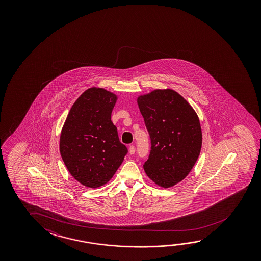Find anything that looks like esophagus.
<instances>
[{"mask_svg": "<svg viewBox=\"0 0 261 261\" xmlns=\"http://www.w3.org/2000/svg\"><path fill=\"white\" fill-rule=\"evenodd\" d=\"M135 152H136V147L134 145H130L129 146V154H134Z\"/></svg>", "mask_w": 261, "mask_h": 261, "instance_id": "esophagus-1", "label": "esophagus"}]
</instances>
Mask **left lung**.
<instances>
[{
  "label": "left lung",
  "mask_w": 261,
  "mask_h": 261,
  "mask_svg": "<svg viewBox=\"0 0 261 261\" xmlns=\"http://www.w3.org/2000/svg\"><path fill=\"white\" fill-rule=\"evenodd\" d=\"M137 101L151 138L145 174L159 187L171 188L187 177L199 156V118L175 90H153L139 95Z\"/></svg>",
  "instance_id": "8db88e82"
}]
</instances>
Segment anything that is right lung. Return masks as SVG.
Masks as SVG:
<instances>
[{
	"mask_svg": "<svg viewBox=\"0 0 261 261\" xmlns=\"http://www.w3.org/2000/svg\"><path fill=\"white\" fill-rule=\"evenodd\" d=\"M117 95L91 87L71 107L61 131V156L74 179L96 188L108 183L124 161L127 148L111 121Z\"/></svg>",
	"mask_w": 261,
	"mask_h": 261,
	"instance_id": "1",
	"label": "right lung"
}]
</instances>
